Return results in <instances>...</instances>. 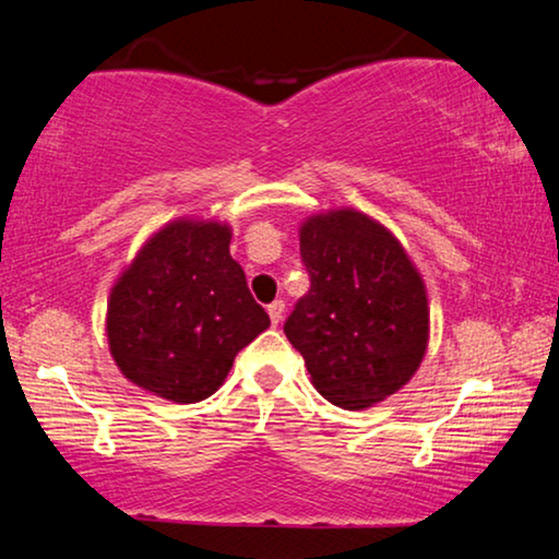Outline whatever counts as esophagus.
Returning a JSON list of instances; mask_svg holds the SVG:
<instances>
[{"label":"esophagus","instance_id":"34e87169","mask_svg":"<svg viewBox=\"0 0 559 559\" xmlns=\"http://www.w3.org/2000/svg\"><path fill=\"white\" fill-rule=\"evenodd\" d=\"M266 312H270L272 325H280L282 318H285V300H274L270 308H266Z\"/></svg>","mask_w":559,"mask_h":559}]
</instances>
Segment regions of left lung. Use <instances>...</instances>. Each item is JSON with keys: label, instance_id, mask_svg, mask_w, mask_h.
I'll return each mask as SVG.
<instances>
[{"label": "left lung", "instance_id": "left-lung-1", "mask_svg": "<svg viewBox=\"0 0 559 559\" xmlns=\"http://www.w3.org/2000/svg\"><path fill=\"white\" fill-rule=\"evenodd\" d=\"M310 293L285 335L312 386L343 409H369L415 377L430 343V302L404 243L369 213L328 209L300 224Z\"/></svg>", "mask_w": 559, "mask_h": 559}]
</instances>
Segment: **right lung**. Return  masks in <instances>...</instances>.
<instances>
[{"mask_svg":"<svg viewBox=\"0 0 559 559\" xmlns=\"http://www.w3.org/2000/svg\"><path fill=\"white\" fill-rule=\"evenodd\" d=\"M226 221L180 216L136 249L106 302L117 369L144 392L193 404L224 384L234 358L270 316L228 251Z\"/></svg>","mask_w":559,"mask_h":559,"instance_id":"1","label":"right lung"}]
</instances>
